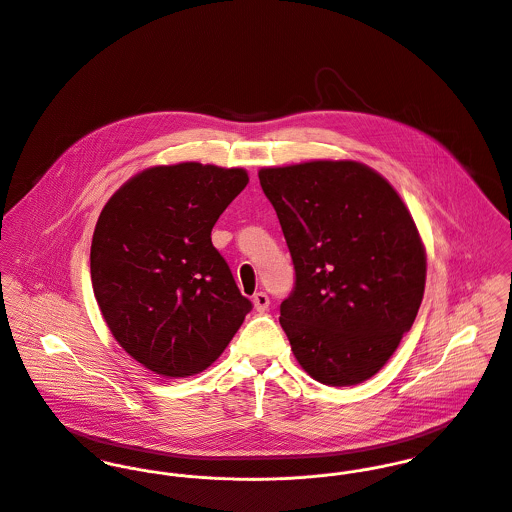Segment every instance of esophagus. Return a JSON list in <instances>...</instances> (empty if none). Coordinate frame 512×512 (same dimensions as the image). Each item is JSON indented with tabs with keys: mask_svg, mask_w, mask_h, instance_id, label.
<instances>
[{
	"mask_svg": "<svg viewBox=\"0 0 512 512\" xmlns=\"http://www.w3.org/2000/svg\"><path fill=\"white\" fill-rule=\"evenodd\" d=\"M254 307H256V311H260V313H264V311H268V307H270V297L266 295L264 292H258L254 295Z\"/></svg>",
	"mask_w": 512,
	"mask_h": 512,
	"instance_id": "obj_1",
	"label": "esophagus"
}]
</instances>
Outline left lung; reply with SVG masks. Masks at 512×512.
Masks as SVG:
<instances>
[{"label": "left lung", "mask_w": 512, "mask_h": 512, "mask_svg": "<svg viewBox=\"0 0 512 512\" xmlns=\"http://www.w3.org/2000/svg\"><path fill=\"white\" fill-rule=\"evenodd\" d=\"M295 286L280 305L301 368L321 384L374 376L410 331L426 286V250L400 195L357 161L264 167Z\"/></svg>", "instance_id": "left-lung-1"}]
</instances>
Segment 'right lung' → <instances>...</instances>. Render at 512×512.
<instances>
[{
	"label": "right lung",
	"instance_id": "obj_1",
	"mask_svg": "<svg viewBox=\"0 0 512 512\" xmlns=\"http://www.w3.org/2000/svg\"><path fill=\"white\" fill-rule=\"evenodd\" d=\"M246 183L240 167L157 165L124 183L98 217L90 248L98 307L120 347L159 376L213 365L252 309L211 240Z\"/></svg>",
	"mask_w": 512,
	"mask_h": 512
}]
</instances>
